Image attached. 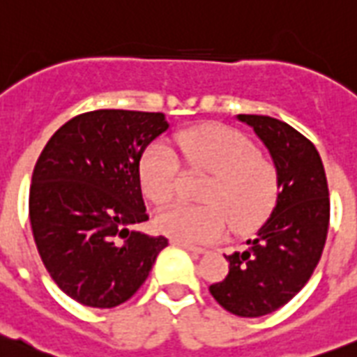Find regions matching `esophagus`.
<instances>
[{
    "label": "esophagus",
    "mask_w": 357,
    "mask_h": 357,
    "mask_svg": "<svg viewBox=\"0 0 357 357\" xmlns=\"http://www.w3.org/2000/svg\"><path fill=\"white\" fill-rule=\"evenodd\" d=\"M170 243H172L174 246H179V248L187 250V252H192V254H206V252H207L206 248H200V246H192V244L181 243V241H176V238H172Z\"/></svg>",
    "instance_id": "34e87169"
}]
</instances>
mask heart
<instances>
[{
  "label": "heart",
  "mask_w": 357,
  "mask_h": 357,
  "mask_svg": "<svg viewBox=\"0 0 357 357\" xmlns=\"http://www.w3.org/2000/svg\"><path fill=\"white\" fill-rule=\"evenodd\" d=\"M178 148L190 167L213 174L204 192L206 206L174 204L155 215L159 234L187 244L213 243L228 228H255L268 215L278 198V176L271 162L244 135L222 126H202L178 135ZM179 162L167 142H153L142 151L139 181L142 192L155 206L167 204L176 192Z\"/></svg>",
  "instance_id": "heart-1"
}]
</instances>
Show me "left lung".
<instances>
[{
    "label": "left lung",
    "instance_id": "left-lung-1",
    "mask_svg": "<svg viewBox=\"0 0 357 357\" xmlns=\"http://www.w3.org/2000/svg\"><path fill=\"white\" fill-rule=\"evenodd\" d=\"M254 129L276 168L278 198L271 217L243 252L224 255L228 276L213 283V298L237 317H263L285 305L315 271L326 243L330 198L321 155L289 123L237 114Z\"/></svg>",
    "mask_w": 357,
    "mask_h": 357
}]
</instances>
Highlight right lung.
<instances>
[{"label":"right lung","instance_id":"1","mask_svg":"<svg viewBox=\"0 0 357 357\" xmlns=\"http://www.w3.org/2000/svg\"><path fill=\"white\" fill-rule=\"evenodd\" d=\"M170 128L162 113L100 109L68 120L33 170L29 218L42 263L70 298L116 307L133 296L168 241L148 220L142 151Z\"/></svg>","mask_w":357,"mask_h":357}]
</instances>
